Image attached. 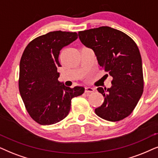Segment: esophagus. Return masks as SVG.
Returning <instances> with one entry per match:
<instances>
[{
  "mask_svg": "<svg viewBox=\"0 0 158 158\" xmlns=\"http://www.w3.org/2000/svg\"><path fill=\"white\" fill-rule=\"evenodd\" d=\"M94 91V89L92 87H85V93H92V92H93Z\"/></svg>",
  "mask_w": 158,
  "mask_h": 158,
  "instance_id": "1",
  "label": "esophagus"
}]
</instances>
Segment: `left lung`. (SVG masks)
Listing matches in <instances>:
<instances>
[{"label": "left lung", "mask_w": 158, "mask_h": 158, "mask_svg": "<svg viewBox=\"0 0 158 158\" xmlns=\"http://www.w3.org/2000/svg\"><path fill=\"white\" fill-rule=\"evenodd\" d=\"M79 37L84 45L93 50L101 68L113 77L111 87L98 88L104 102L94 112L109 121L129 116L144 88L142 58L135 42L110 27L79 31Z\"/></svg>", "instance_id": "8db88e82"}]
</instances>
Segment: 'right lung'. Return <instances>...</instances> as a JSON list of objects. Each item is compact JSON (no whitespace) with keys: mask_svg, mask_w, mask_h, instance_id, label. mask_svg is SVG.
Returning <instances> with one entry per match:
<instances>
[{"mask_svg":"<svg viewBox=\"0 0 158 158\" xmlns=\"http://www.w3.org/2000/svg\"><path fill=\"white\" fill-rule=\"evenodd\" d=\"M77 38V32L50 31L34 39L23 52L19 92L27 112L40 124L51 125L65 118L71 99L85 92L83 87L70 88L58 80L60 50Z\"/></svg>","mask_w":158,"mask_h":158,"instance_id":"obj_1","label":"right lung"}]
</instances>
